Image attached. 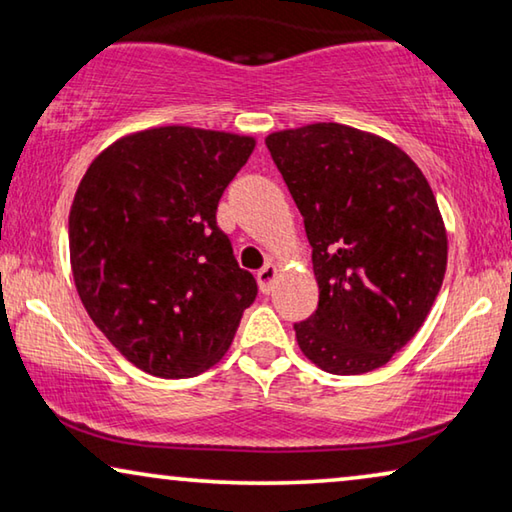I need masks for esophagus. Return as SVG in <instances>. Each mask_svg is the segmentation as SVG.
Wrapping results in <instances>:
<instances>
[{
  "label": "esophagus",
  "mask_w": 512,
  "mask_h": 512,
  "mask_svg": "<svg viewBox=\"0 0 512 512\" xmlns=\"http://www.w3.org/2000/svg\"><path fill=\"white\" fill-rule=\"evenodd\" d=\"M277 274H279V270H277V265L274 263H267L265 267H261V270H258V286H261V290L263 293L267 295L270 293V290L274 288V281H277Z\"/></svg>",
  "instance_id": "obj_1"
}]
</instances>
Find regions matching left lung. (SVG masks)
Returning a JSON list of instances; mask_svg holds the SVG:
<instances>
[{"label":"left lung","instance_id":"obj_1","mask_svg":"<svg viewBox=\"0 0 512 512\" xmlns=\"http://www.w3.org/2000/svg\"><path fill=\"white\" fill-rule=\"evenodd\" d=\"M304 217L318 309L295 322L300 350L322 371L361 375L410 343L446 272V229L410 155L341 123L265 139Z\"/></svg>","mask_w":512,"mask_h":512}]
</instances>
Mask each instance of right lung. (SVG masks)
Listing matches in <instances>:
<instances>
[{
  "mask_svg": "<svg viewBox=\"0 0 512 512\" xmlns=\"http://www.w3.org/2000/svg\"><path fill=\"white\" fill-rule=\"evenodd\" d=\"M256 141L164 125L105 148L68 217L86 313L121 355L164 380L215 366L256 300L254 274L217 226V203Z\"/></svg>",
  "mask_w": 512,
  "mask_h": 512,
  "instance_id": "1",
  "label": "right lung"
}]
</instances>
